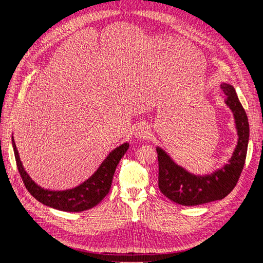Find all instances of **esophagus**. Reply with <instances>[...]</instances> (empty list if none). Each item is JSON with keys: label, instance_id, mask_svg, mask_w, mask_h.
Segmentation results:
<instances>
[{"label": "esophagus", "instance_id": "esophagus-1", "mask_svg": "<svg viewBox=\"0 0 263 263\" xmlns=\"http://www.w3.org/2000/svg\"><path fill=\"white\" fill-rule=\"evenodd\" d=\"M135 136L138 139H147L150 136V128L146 123H141L137 126L136 130H135Z\"/></svg>", "mask_w": 263, "mask_h": 263}]
</instances>
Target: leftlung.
I'll use <instances>...</instances> for the list:
<instances>
[{
	"label": "left lung",
	"mask_w": 263,
	"mask_h": 263,
	"mask_svg": "<svg viewBox=\"0 0 263 263\" xmlns=\"http://www.w3.org/2000/svg\"><path fill=\"white\" fill-rule=\"evenodd\" d=\"M225 103L232 109L238 134L237 146L228 163L211 174L196 176L178 165L160 147H157L161 193L180 205L195 206L222 200L236 186L243 169L249 141V123L233 85L222 83Z\"/></svg>",
	"instance_id": "left-lung-1"
}]
</instances>
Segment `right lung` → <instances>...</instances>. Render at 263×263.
Segmentation results:
<instances>
[{"label":"right lung","mask_w":263,"mask_h":263,"mask_svg":"<svg viewBox=\"0 0 263 263\" xmlns=\"http://www.w3.org/2000/svg\"><path fill=\"white\" fill-rule=\"evenodd\" d=\"M12 144L18 172L28 192L44 205L65 212H83L97 206L109 192L116 166L129 147V144L125 142L115 148L101 163L93 176L84 181L82 184L71 190L50 191L37 185L30 179L24 169L13 137Z\"/></svg>","instance_id":"add662e5"}]
</instances>
